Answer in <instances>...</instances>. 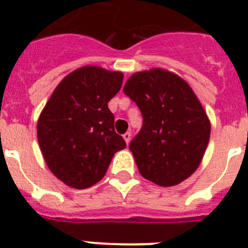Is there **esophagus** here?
I'll list each match as a JSON object with an SVG mask.
<instances>
[{
    "label": "esophagus",
    "instance_id": "esophagus-1",
    "mask_svg": "<svg viewBox=\"0 0 248 248\" xmlns=\"http://www.w3.org/2000/svg\"><path fill=\"white\" fill-rule=\"evenodd\" d=\"M123 138H124V140H125L126 145H128V144L130 143V138H131V133H130V131H126L125 134L123 135Z\"/></svg>",
    "mask_w": 248,
    "mask_h": 248
}]
</instances>
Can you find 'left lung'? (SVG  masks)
Masks as SVG:
<instances>
[{
	"label": "left lung",
	"mask_w": 248,
	"mask_h": 248,
	"mask_svg": "<svg viewBox=\"0 0 248 248\" xmlns=\"http://www.w3.org/2000/svg\"><path fill=\"white\" fill-rule=\"evenodd\" d=\"M124 94L143 114L130 148L140 175L164 187L183 183L200 166L211 123L189 83L164 68L137 72Z\"/></svg>",
	"instance_id": "left-lung-1"
}]
</instances>
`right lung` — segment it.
<instances>
[{
	"instance_id": "add662e5",
	"label": "right lung",
	"mask_w": 248,
	"mask_h": 248,
	"mask_svg": "<svg viewBox=\"0 0 248 248\" xmlns=\"http://www.w3.org/2000/svg\"><path fill=\"white\" fill-rule=\"evenodd\" d=\"M124 74L84 65L56 87L37 122V138L50 172L74 189L95 185L111 157L126 148L114 130L108 103L122 88Z\"/></svg>"
}]
</instances>
